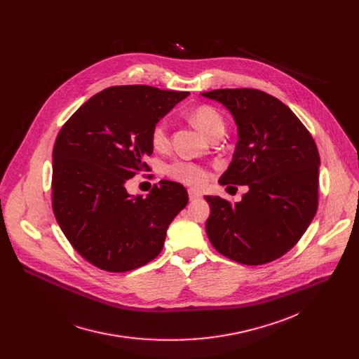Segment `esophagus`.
<instances>
[{"label": "esophagus", "instance_id": "obj_1", "mask_svg": "<svg viewBox=\"0 0 359 359\" xmlns=\"http://www.w3.org/2000/svg\"><path fill=\"white\" fill-rule=\"evenodd\" d=\"M188 195H189V199L191 201H196V199H201L202 198V194L196 189H189L188 191Z\"/></svg>", "mask_w": 359, "mask_h": 359}]
</instances>
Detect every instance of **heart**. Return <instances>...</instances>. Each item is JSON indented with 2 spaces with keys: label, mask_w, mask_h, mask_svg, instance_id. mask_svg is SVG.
Segmentation results:
<instances>
[{
  "label": "heart",
  "mask_w": 359,
  "mask_h": 359,
  "mask_svg": "<svg viewBox=\"0 0 359 359\" xmlns=\"http://www.w3.org/2000/svg\"><path fill=\"white\" fill-rule=\"evenodd\" d=\"M192 120L207 137H210V134L214 133L215 130H224V120L221 114L214 107L207 104L199 106L194 110ZM151 138L156 149H163L168 145L170 135H168V123L165 120H160L154 124ZM167 172L172 178L195 187L205 184L207 180V172L202 165L192 161H187V160L172 161L167 167Z\"/></svg>",
  "instance_id": "heart-1"
}]
</instances>
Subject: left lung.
<instances>
[{
  "label": "left lung",
  "instance_id": "obj_1",
  "mask_svg": "<svg viewBox=\"0 0 359 359\" xmlns=\"http://www.w3.org/2000/svg\"><path fill=\"white\" fill-rule=\"evenodd\" d=\"M222 103L238 127L232 161L218 182L248 185L241 202L205 196V232L222 256L246 265L271 262L304 235L318 208V148L299 117L253 88L202 94Z\"/></svg>",
  "mask_w": 359,
  "mask_h": 359
}]
</instances>
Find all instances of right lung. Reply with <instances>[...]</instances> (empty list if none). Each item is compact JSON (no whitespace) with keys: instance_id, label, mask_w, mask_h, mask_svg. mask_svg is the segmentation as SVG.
Masks as SVG:
<instances>
[{"instance_id":"right-lung-1","label":"right lung","mask_w":359,"mask_h":359,"mask_svg":"<svg viewBox=\"0 0 359 359\" xmlns=\"http://www.w3.org/2000/svg\"><path fill=\"white\" fill-rule=\"evenodd\" d=\"M189 93L149 86L109 87L81 104L52 152V208L80 256L109 272L158 256L167 228L188 203L187 189L161 180L144 198L126 182L154 154L152 128Z\"/></svg>"}]
</instances>
